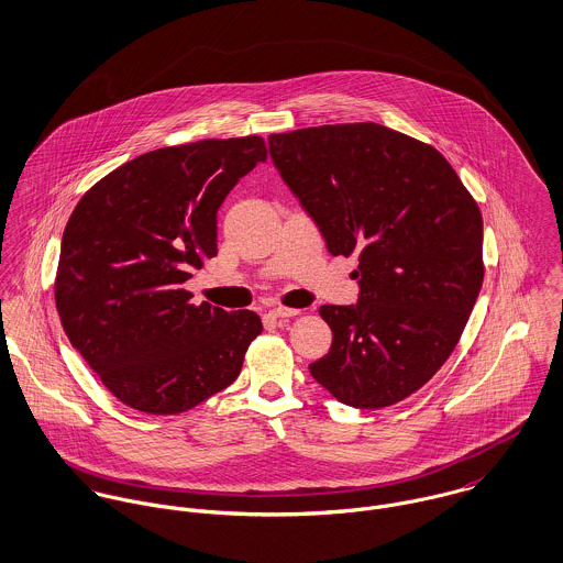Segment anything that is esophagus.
I'll return each instance as SVG.
<instances>
[{
    "label": "esophagus",
    "instance_id": "1",
    "mask_svg": "<svg viewBox=\"0 0 563 563\" xmlns=\"http://www.w3.org/2000/svg\"><path fill=\"white\" fill-rule=\"evenodd\" d=\"M299 314H301V310H297V308H284V306H277V308L271 310V317H273V319H292V317H299Z\"/></svg>",
    "mask_w": 563,
    "mask_h": 563
}]
</instances>
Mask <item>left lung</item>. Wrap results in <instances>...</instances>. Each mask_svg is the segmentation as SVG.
I'll return each mask as SVG.
<instances>
[{
    "label": "left lung",
    "mask_w": 563,
    "mask_h": 563,
    "mask_svg": "<svg viewBox=\"0 0 563 563\" xmlns=\"http://www.w3.org/2000/svg\"><path fill=\"white\" fill-rule=\"evenodd\" d=\"M271 158L333 255H357V306H322L329 353L312 377L338 401L382 409L449 360L483 284L482 210L431 145L379 123L268 136Z\"/></svg>",
    "instance_id": "8db88e82"
}]
</instances>
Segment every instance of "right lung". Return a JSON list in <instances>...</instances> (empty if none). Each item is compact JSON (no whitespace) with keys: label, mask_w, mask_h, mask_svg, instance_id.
Instances as JSON below:
<instances>
[{"label":"right lung","mask_w":563,"mask_h":563,"mask_svg":"<svg viewBox=\"0 0 563 563\" xmlns=\"http://www.w3.org/2000/svg\"><path fill=\"white\" fill-rule=\"evenodd\" d=\"M262 136L162 147L92 184L63 234L58 317L101 384L132 409L168 416L228 388L255 312L192 303V268L217 255V210L257 162Z\"/></svg>","instance_id":"add662e5"}]
</instances>
